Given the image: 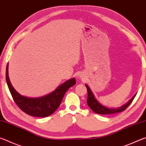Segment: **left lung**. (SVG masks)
I'll return each instance as SVG.
<instances>
[{
  "label": "left lung",
  "instance_id": "left-lung-1",
  "mask_svg": "<svg viewBox=\"0 0 146 146\" xmlns=\"http://www.w3.org/2000/svg\"><path fill=\"white\" fill-rule=\"evenodd\" d=\"M86 87L87 88L88 90V99H87V103L91 110H92L94 112L97 113V114L100 115H110V114H114V113H118L122 112L125 110H126L128 106H129L131 102H133V99H134L136 95L133 97L131 99L129 102H128L126 104L122 106V107L118 108H108L107 107H105L98 102L97 99L94 97V95L91 91L90 88H89L88 85H86Z\"/></svg>",
  "mask_w": 146,
  "mask_h": 146
}]
</instances>
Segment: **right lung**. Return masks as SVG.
Returning a JSON list of instances; mask_svg holds the SVG:
<instances>
[{"instance_id":"1","label":"right lung","mask_w":146,"mask_h":146,"mask_svg":"<svg viewBox=\"0 0 146 146\" xmlns=\"http://www.w3.org/2000/svg\"><path fill=\"white\" fill-rule=\"evenodd\" d=\"M6 79L14 102L26 114L37 117H46L55 111L66 91L76 84L75 78H71L60 85L49 95L39 98H28L22 96L11 84L8 76V64L6 66Z\"/></svg>"}]
</instances>
